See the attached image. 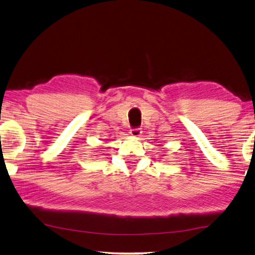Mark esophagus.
<instances>
[{"instance_id":"obj_1","label":"esophagus","mask_w":255,"mask_h":255,"mask_svg":"<svg viewBox=\"0 0 255 255\" xmlns=\"http://www.w3.org/2000/svg\"><path fill=\"white\" fill-rule=\"evenodd\" d=\"M130 135L132 137H139L142 135V130L141 128H132L130 129Z\"/></svg>"}]
</instances>
